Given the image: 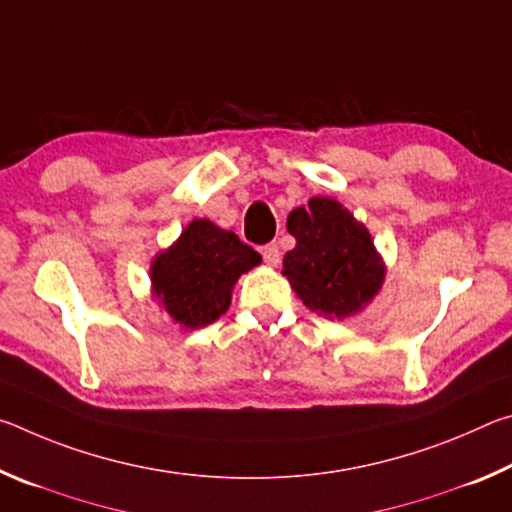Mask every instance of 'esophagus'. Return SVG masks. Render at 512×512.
Listing matches in <instances>:
<instances>
[{
    "label": "esophagus",
    "instance_id": "34e87169",
    "mask_svg": "<svg viewBox=\"0 0 512 512\" xmlns=\"http://www.w3.org/2000/svg\"><path fill=\"white\" fill-rule=\"evenodd\" d=\"M262 257H264V262L268 266H277V264H280V259H282L280 248H277L275 244H268V246L262 248Z\"/></svg>",
    "mask_w": 512,
    "mask_h": 512
}]
</instances>
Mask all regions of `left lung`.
I'll return each mask as SVG.
<instances>
[{"label": "left lung", "mask_w": 512, "mask_h": 512, "mask_svg": "<svg viewBox=\"0 0 512 512\" xmlns=\"http://www.w3.org/2000/svg\"><path fill=\"white\" fill-rule=\"evenodd\" d=\"M296 248L284 255L293 291L311 311L345 318L368 305L384 282L386 268L366 225L327 196L311 198L287 219Z\"/></svg>", "instance_id": "1"}]
</instances>
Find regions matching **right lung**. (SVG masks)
Returning a JSON list of instances; mask_svg holds the SVG:
<instances>
[{
  "label": "right lung",
  "instance_id": "obj_1",
  "mask_svg": "<svg viewBox=\"0 0 512 512\" xmlns=\"http://www.w3.org/2000/svg\"><path fill=\"white\" fill-rule=\"evenodd\" d=\"M259 262L257 250L235 232L194 219L176 244L153 259V293L176 323L205 327L228 311L239 275Z\"/></svg>",
  "mask_w": 512,
  "mask_h": 512
}]
</instances>
